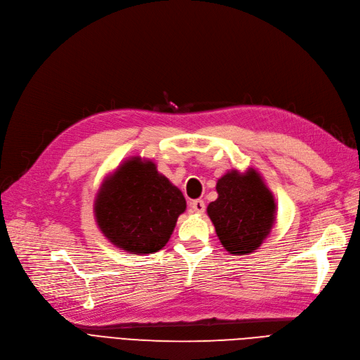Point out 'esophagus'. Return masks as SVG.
I'll return each mask as SVG.
<instances>
[{"label": "esophagus", "instance_id": "1", "mask_svg": "<svg viewBox=\"0 0 360 360\" xmlns=\"http://www.w3.org/2000/svg\"><path fill=\"white\" fill-rule=\"evenodd\" d=\"M190 210L194 214H203L205 212V202L203 200H193V202H190Z\"/></svg>", "mask_w": 360, "mask_h": 360}]
</instances>
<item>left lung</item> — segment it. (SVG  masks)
<instances>
[{"instance_id": "obj_1", "label": "left lung", "mask_w": 360, "mask_h": 360, "mask_svg": "<svg viewBox=\"0 0 360 360\" xmlns=\"http://www.w3.org/2000/svg\"><path fill=\"white\" fill-rule=\"evenodd\" d=\"M217 200L206 207L217 236L226 251L233 256H248L269 238L276 223L275 195L262 173L227 170L217 181Z\"/></svg>"}]
</instances>
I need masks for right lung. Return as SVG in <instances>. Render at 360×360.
Masks as SVG:
<instances>
[{
  "label": "right lung",
  "instance_id": "add662e5",
  "mask_svg": "<svg viewBox=\"0 0 360 360\" xmlns=\"http://www.w3.org/2000/svg\"><path fill=\"white\" fill-rule=\"evenodd\" d=\"M187 210L182 191L153 160L134 155L104 176L94 199L96 223L112 245L145 256L169 242Z\"/></svg>",
  "mask_w": 360,
  "mask_h": 360
}]
</instances>
